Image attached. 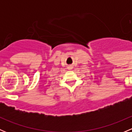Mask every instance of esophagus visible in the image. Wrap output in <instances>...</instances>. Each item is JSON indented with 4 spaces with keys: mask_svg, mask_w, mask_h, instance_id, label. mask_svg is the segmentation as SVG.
Here are the masks:
<instances>
[{
    "mask_svg": "<svg viewBox=\"0 0 132 132\" xmlns=\"http://www.w3.org/2000/svg\"><path fill=\"white\" fill-rule=\"evenodd\" d=\"M69 68V69H70V70H71V68H72V67H71V66H70V67H69V68Z\"/></svg>",
    "mask_w": 132,
    "mask_h": 132,
    "instance_id": "34e87169",
    "label": "esophagus"
}]
</instances>
